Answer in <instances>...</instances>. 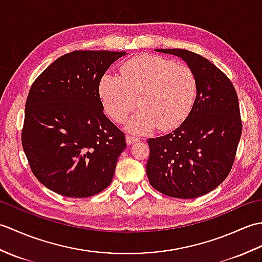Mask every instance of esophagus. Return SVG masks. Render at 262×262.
Wrapping results in <instances>:
<instances>
[{"label":"esophagus","mask_w":262,"mask_h":262,"mask_svg":"<svg viewBox=\"0 0 262 262\" xmlns=\"http://www.w3.org/2000/svg\"><path fill=\"white\" fill-rule=\"evenodd\" d=\"M138 141V138L137 137H134V136H130V135H128V136H126V143H127V145H132V144H134V143H136Z\"/></svg>","instance_id":"obj_1"}]
</instances>
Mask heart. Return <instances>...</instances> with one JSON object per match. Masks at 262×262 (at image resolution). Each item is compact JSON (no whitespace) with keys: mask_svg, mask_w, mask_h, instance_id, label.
Returning a JSON list of instances; mask_svg holds the SVG:
<instances>
[{"mask_svg":"<svg viewBox=\"0 0 262 262\" xmlns=\"http://www.w3.org/2000/svg\"><path fill=\"white\" fill-rule=\"evenodd\" d=\"M121 76L105 73L98 92L103 109L114 120L122 122L137 105L141 109L127 129L147 134L179 127L190 114L197 97V81L186 65L153 55H138L120 68Z\"/></svg>","mask_w":262,"mask_h":262,"instance_id":"b5f03b06","label":"heart"}]
</instances>
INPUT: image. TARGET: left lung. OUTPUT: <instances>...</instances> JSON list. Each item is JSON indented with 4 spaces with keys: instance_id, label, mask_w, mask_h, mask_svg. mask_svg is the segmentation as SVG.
Returning <instances> with one entry per match:
<instances>
[{
    "instance_id": "obj_1",
    "label": "left lung",
    "mask_w": 262,
    "mask_h": 262,
    "mask_svg": "<svg viewBox=\"0 0 262 262\" xmlns=\"http://www.w3.org/2000/svg\"><path fill=\"white\" fill-rule=\"evenodd\" d=\"M187 63L197 81L190 114L173 132L149 138L146 173L166 196L191 199L214 190L229 176L242 133L231 81L207 58L186 49H155Z\"/></svg>"
}]
</instances>
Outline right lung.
<instances>
[{"instance_id": "1", "label": "right lung", "mask_w": 262, "mask_h": 262, "mask_svg": "<svg viewBox=\"0 0 262 262\" xmlns=\"http://www.w3.org/2000/svg\"><path fill=\"white\" fill-rule=\"evenodd\" d=\"M126 54H65L33 82L26 102L22 147L32 173L52 191L84 198L113 181L126 141L103 114L98 86L110 65Z\"/></svg>"}]
</instances>
